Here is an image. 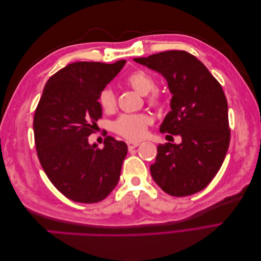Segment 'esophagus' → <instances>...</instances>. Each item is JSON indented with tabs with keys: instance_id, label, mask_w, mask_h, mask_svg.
Returning a JSON list of instances; mask_svg holds the SVG:
<instances>
[{
	"instance_id": "1",
	"label": "esophagus",
	"mask_w": 261,
	"mask_h": 261,
	"mask_svg": "<svg viewBox=\"0 0 261 261\" xmlns=\"http://www.w3.org/2000/svg\"><path fill=\"white\" fill-rule=\"evenodd\" d=\"M138 146H139L138 141H127V147H128L129 150H132V149H134V148H136V147H138Z\"/></svg>"
}]
</instances>
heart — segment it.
<instances>
[{
    "instance_id": "1",
    "label": "heart",
    "mask_w": 261,
    "mask_h": 261,
    "mask_svg": "<svg viewBox=\"0 0 261 261\" xmlns=\"http://www.w3.org/2000/svg\"><path fill=\"white\" fill-rule=\"evenodd\" d=\"M126 83L140 94H147V102L151 106H159L163 101V94L155 89L154 78L145 70H135L130 73ZM99 103L106 113H112L116 109V96L112 88L107 87L99 94ZM152 118L147 114H122L112 124V129L117 135L128 140H139L143 138Z\"/></svg>"
}]
</instances>
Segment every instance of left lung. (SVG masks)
Segmentation results:
<instances>
[{"label": "left lung", "instance_id": "obj_1", "mask_svg": "<svg viewBox=\"0 0 261 261\" xmlns=\"http://www.w3.org/2000/svg\"><path fill=\"white\" fill-rule=\"evenodd\" d=\"M134 61L168 82L171 111L160 132L179 135V145L158 146L150 172L171 196L184 197L207 187L219 172L230 145L227 101L208 68L186 51H165ZM170 136V135H168Z\"/></svg>", "mask_w": 261, "mask_h": 261}]
</instances>
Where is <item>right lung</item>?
<instances>
[{
    "mask_svg": "<svg viewBox=\"0 0 261 261\" xmlns=\"http://www.w3.org/2000/svg\"><path fill=\"white\" fill-rule=\"evenodd\" d=\"M125 62L68 64L46 82L36 109L39 161L55 188L73 201L103 200L120 179L127 145L108 136L100 149L88 137L102 116L99 94Z\"/></svg>",
    "mask_w": 261,
    "mask_h": 261,
    "instance_id": "1",
    "label": "right lung"
}]
</instances>
